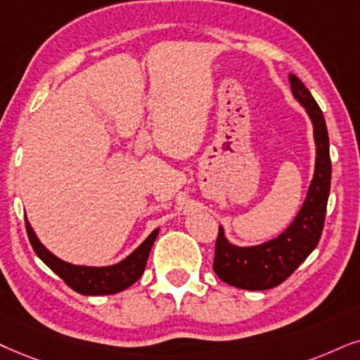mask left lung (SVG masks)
I'll return each instance as SVG.
<instances>
[{
	"label": "left lung",
	"mask_w": 360,
	"mask_h": 360,
	"mask_svg": "<svg viewBox=\"0 0 360 360\" xmlns=\"http://www.w3.org/2000/svg\"><path fill=\"white\" fill-rule=\"evenodd\" d=\"M292 96L312 122L316 165L306 199L292 222L276 238L261 244L239 245L227 239L219 226L212 269L221 281L245 290H266L279 285L297 269L319 243L330 191L329 134L319 104L297 76L289 72Z\"/></svg>",
	"instance_id": "8db88e82"
}]
</instances>
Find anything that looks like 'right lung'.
<instances>
[{
    "label": "right lung",
    "instance_id": "1",
    "mask_svg": "<svg viewBox=\"0 0 360 360\" xmlns=\"http://www.w3.org/2000/svg\"><path fill=\"white\" fill-rule=\"evenodd\" d=\"M26 233H28L36 256L46 264L54 274L61 277L72 290L83 295H109L131 288L143 276L149 252H151L154 240L159 234V227L154 229L129 256H126L120 262L111 264V266H81V264L68 262L65 259L54 256L38 239L28 217H26Z\"/></svg>",
    "mask_w": 360,
    "mask_h": 360
}]
</instances>
